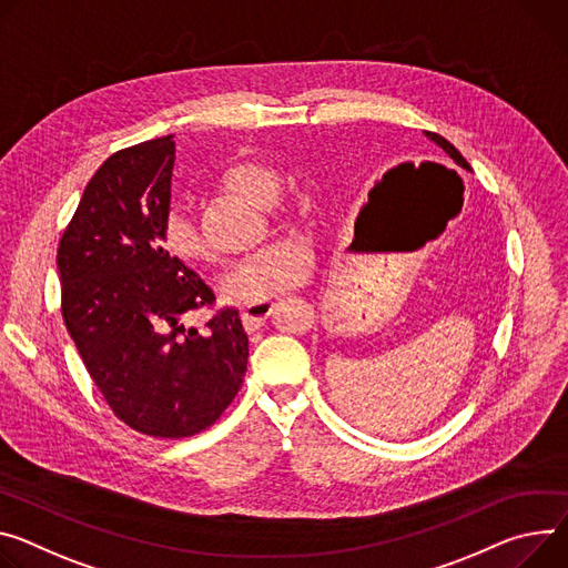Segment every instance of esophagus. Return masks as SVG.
I'll return each instance as SVG.
<instances>
[{"instance_id":"1","label":"esophagus","mask_w":568,"mask_h":568,"mask_svg":"<svg viewBox=\"0 0 568 568\" xmlns=\"http://www.w3.org/2000/svg\"><path fill=\"white\" fill-rule=\"evenodd\" d=\"M272 313H274V303H253V305L242 307L240 317L248 331H255L270 320Z\"/></svg>"}]
</instances>
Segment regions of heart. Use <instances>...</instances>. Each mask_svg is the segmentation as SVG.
<instances>
[{"instance_id":"heart-1","label":"heart","mask_w":568,"mask_h":568,"mask_svg":"<svg viewBox=\"0 0 568 568\" xmlns=\"http://www.w3.org/2000/svg\"><path fill=\"white\" fill-rule=\"evenodd\" d=\"M220 185L233 194H240L257 205H272L278 196L281 181L274 170L261 163H237L222 172ZM281 213L278 203L270 209ZM163 246L174 261L187 267H203L213 261L209 242L203 240L196 222L185 209H172L163 222ZM315 255L307 242L287 237L267 244L265 248L248 253L237 261L222 281L224 294L240 303H267L296 287H301L313 274Z\"/></svg>"}]
</instances>
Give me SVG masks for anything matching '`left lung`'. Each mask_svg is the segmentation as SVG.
I'll use <instances>...</instances> for the list:
<instances>
[{"instance_id":"1","label":"left lung","mask_w":568,"mask_h":568,"mask_svg":"<svg viewBox=\"0 0 568 568\" xmlns=\"http://www.w3.org/2000/svg\"><path fill=\"white\" fill-rule=\"evenodd\" d=\"M426 135H428V138H430V140H433L435 144H439V146H442V149L446 151V156H448V159H453V161H455V163H457L459 168H464V170H469V163H467V161H464V156H462V153H459V151H457V149H455V146H453V144H450V142H448L446 138H442L439 133H430V131H426Z\"/></svg>"}]
</instances>
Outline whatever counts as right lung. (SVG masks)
Returning a JSON list of instances; mask_svg holds the SVG:
<instances>
[{
    "label": "right lung",
    "mask_w": 568,
    "mask_h": 568,
    "mask_svg": "<svg viewBox=\"0 0 568 568\" xmlns=\"http://www.w3.org/2000/svg\"><path fill=\"white\" fill-rule=\"evenodd\" d=\"M172 135L104 161L59 242L61 311L101 396L129 428L161 439L213 426L237 396L248 337L233 307L201 328L215 292L163 248Z\"/></svg>",
    "instance_id": "obj_1"
}]
</instances>
